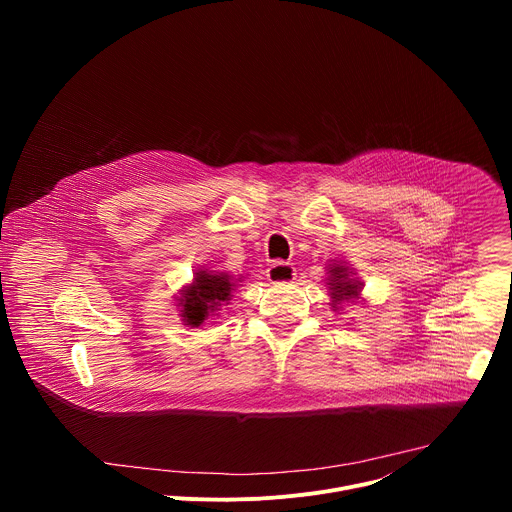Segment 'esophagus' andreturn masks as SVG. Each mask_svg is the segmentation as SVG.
I'll use <instances>...</instances> for the list:
<instances>
[{
    "label": "esophagus",
    "instance_id": "obj_1",
    "mask_svg": "<svg viewBox=\"0 0 512 512\" xmlns=\"http://www.w3.org/2000/svg\"><path fill=\"white\" fill-rule=\"evenodd\" d=\"M267 279L271 283H291L296 279V269L291 267L289 263L283 261H275L273 265H269L267 269Z\"/></svg>",
    "mask_w": 512,
    "mask_h": 512
}]
</instances>
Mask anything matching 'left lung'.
<instances>
[{"label": "left lung", "instance_id": "8db88e82", "mask_svg": "<svg viewBox=\"0 0 512 512\" xmlns=\"http://www.w3.org/2000/svg\"><path fill=\"white\" fill-rule=\"evenodd\" d=\"M330 298H332V308L338 310V304L344 300H356L360 296V283L352 281L348 277V267L344 265H332L330 267Z\"/></svg>", "mask_w": 512, "mask_h": 512}]
</instances>
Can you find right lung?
I'll list each match as a JSON object with an SVG mask.
<instances>
[{"mask_svg":"<svg viewBox=\"0 0 512 512\" xmlns=\"http://www.w3.org/2000/svg\"><path fill=\"white\" fill-rule=\"evenodd\" d=\"M233 287L235 283L225 273L214 275L208 271H198L194 283L184 289L180 298L184 322L192 328L200 326L208 316H212V312L225 306L223 302L229 304Z\"/></svg>","mask_w":512,"mask_h":512,"instance_id":"right-lung-1","label":"right lung"}]
</instances>
